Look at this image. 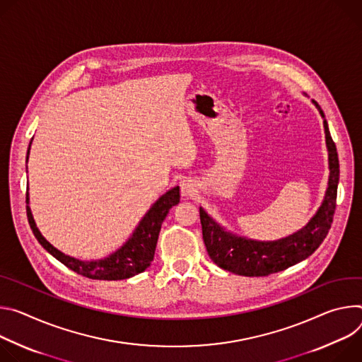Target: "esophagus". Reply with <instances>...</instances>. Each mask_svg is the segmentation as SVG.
I'll use <instances>...</instances> for the list:
<instances>
[{
	"instance_id": "1",
	"label": "esophagus",
	"mask_w": 362,
	"mask_h": 362,
	"mask_svg": "<svg viewBox=\"0 0 362 362\" xmlns=\"http://www.w3.org/2000/svg\"><path fill=\"white\" fill-rule=\"evenodd\" d=\"M195 191V182L191 178H184L181 181V192L184 195H191Z\"/></svg>"
}]
</instances>
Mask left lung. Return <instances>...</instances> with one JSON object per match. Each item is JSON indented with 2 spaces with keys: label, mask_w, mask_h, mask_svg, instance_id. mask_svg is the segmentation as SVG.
Returning <instances> with one entry per match:
<instances>
[{
  "label": "left lung",
  "mask_w": 362,
  "mask_h": 362,
  "mask_svg": "<svg viewBox=\"0 0 362 362\" xmlns=\"http://www.w3.org/2000/svg\"><path fill=\"white\" fill-rule=\"evenodd\" d=\"M312 103L316 106L324 119L325 141L328 149L329 178L322 204L306 223V226L288 237L273 240V242H262V240L237 235L218 224L211 216L206 213L203 207H199L204 245L210 259L218 267L240 276H267L305 260L319 247V245L327 237L337 207L339 160L324 110L320 109L315 100H312Z\"/></svg>",
  "instance_id": "8db88e82"
}]
</instances>
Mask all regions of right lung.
Instances as JSON below:
<instances>
[{
    "instance_id": "right-lung-1",
    "label": "right lung",
    "mask_w": 362,
    "mask_h": 362,
    "mask_svg": "<svg viewBox=\"0 0 362 362\" xmlns=\"http://www.w3.org/2000/svg\"><path fill=\"white\" fill-rule=\"evenodd\" d=\"M30 146H31V142L27 151V160L30 155ZM25 203H27V218L35 238L38 240V243L42 245L53 257H56L60 263L67 266L70 270L89 279L122 280V279H129L138 273H142L153 260L160 226H163V221L165 220L170 209H173L180 203V187L177 185L170 191H167L165 194L160 195L151 206V209L146 211V214L142 217V220L135 227L132 235L127 240V242L116 252L98 260H80L69 255H64L63 252L56 249L50 242H47L45 235L40 233L34 221L31 209L28 206L30 204L28 192L25 197Z\"/></svg>"
}]
</instances>
